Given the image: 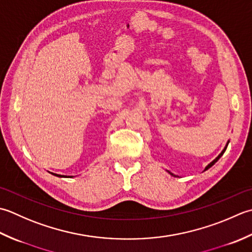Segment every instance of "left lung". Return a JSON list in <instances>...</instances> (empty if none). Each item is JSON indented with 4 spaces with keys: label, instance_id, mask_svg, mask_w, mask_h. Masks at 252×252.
Here are the masks:
<instances>
[{
    "label": "left lung",
    "instance_id": "obj_1",
    "mask_svg": "<svg viewBox=\"0 0 252 252\" xmlns=\"http://www.w3.org/2000/svg\"><path fill=\"white\" fill-rule=\"evenodd\" d=\"M228 142H229V141H227V143H226V146H225V148L223 149V150H222V152H220V155H219V156H218L217 158H214V160H213V161H212L211 163H210V164H208V165H207V166H205V168H204V171H207V169H209V168H210V167H211L212 165H214V164H215V163H217V162L219 161V158H220V157H222V156L224 155V152H225V150H226V148H227V146H228ZM167 172H168L169 174H171V175H172V176H175V177H176V175H174V174H173V173H171V172H169V171H167Z\"/></svg>",
    "mask_w": 252,
    "mask_h": 252
}]
</instances>
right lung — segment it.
<instances>
[{"instance_id":"right-lung-1","label":"right lung","mask_w":252,"mask_h":252,"mask_svg":"<svg viewBox=\"0 0 252 252\" xmlns=\"http://www.w3.org/2000/svg\"><path fill=\"white\" fill-rule=\"evenodd\" d=\"M51 174H53V175H55V176H58V177H67V176H63V175H59V174H54V173H51ZM68 177H73V176H68Z\"/></svg>"}]
</instances>
